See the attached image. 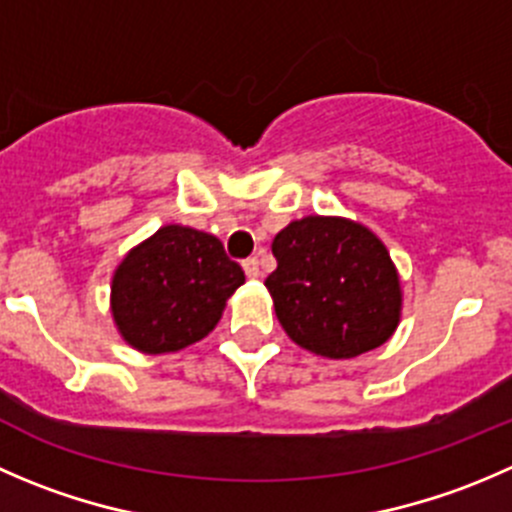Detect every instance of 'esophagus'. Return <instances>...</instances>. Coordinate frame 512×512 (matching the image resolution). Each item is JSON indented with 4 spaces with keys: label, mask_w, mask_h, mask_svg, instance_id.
<instances>
[{
    "label": "esophagus",
    "mask_w": 512,
    "mask_h": 512,
    "mask_svg": "<svg viewBox=\"0 0 512 512\" xmlns=\"http://www.w3.org/2000/svg\"><path fill=\"white\" fill-rule=\"evenodd\" d=\"M242 270H245V275L250 277V280H257V277H260V262H257V257H247V260L242 262Z\"/></svg>",
    "instance_id": "1"
}]
</instances>
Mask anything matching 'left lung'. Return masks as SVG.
Masks as SVG:
<instances>
[{
    "label": "left lung",
    "mask_w": 512,
    "mask_h": 512,
    "mask_svg": "<svg viewBox=\"0 0 512 512\" xmlns=\"http://www.w3.org/2000/svg\"><path fill=\"white\" fill-rule=\"evenodd\" d=\"M277 270L265 280L280 325L305 350L347 360L388 342L403 292L390 252L367 227L310 215L272 240Z\"/></svg>",
    "instance_id": "obj_1"
}]
</instances>
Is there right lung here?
Wrapping results in <instances>:
<instances>
[{"label":"right lung","mask_w":512,"mask_h":512,"mask_svg":"<svg viewBox=\"0 0 512 512\" xmlns=\"http://www.w3.org/2000/svg\"><path fill=\"white\" fill-rule=\"evenodd\" d=\"M242 282L245 272L215 235L182 225L160 227L114 270V325L135 350L177 352L215 330Z\"/></svg>","instance_id":"add662e5"}]
</instances>
